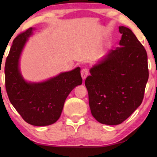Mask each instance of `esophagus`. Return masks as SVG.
<instances>
[{
	"instance_id": "esophagus-1",
	"label": "esophagus",
	"mask_w": 157,
	"mask_h": 157,
	"mask_svg": "<svg viewBox=\"0 0 157 157\" xmlns=\"http://www.w3.org/2000/svg\"><path fill=\"white\" fill-rule=\"evenodd\" d=\"M88 74H89V71H88V69H86V68H83V69L81 70V75L83 80L86 79V78L88 76Z\"/></svg>"
}]
</instances>
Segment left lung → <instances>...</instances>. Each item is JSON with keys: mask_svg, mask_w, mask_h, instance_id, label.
<instances>
[{"mask_svg": "<svg viewBox=\"0 0 157 157\" xmlns=\"http://www.w3.org/2000/svg\"><path fill=\"white\" fill-rule=\"evenodd\" d=\"M119 29L120 47L98 61L85 81L91 114L107 125L121 124L140 106L149 78L144 47L132 30Z\"/></svg>", "mask_w": 157, "mask_h": 157, "instance_id": "8db88e82", "label": "left lung"}]
</instances>
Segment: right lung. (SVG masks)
Segmentation results:
<instances>
[{"instance_id":"1","label":"right lung","mask_w":157,"mask_h":157,"mask_svg":"<svg viewBox=\"0 0 157 157\" xmlns=\"http://www.w3.org/2000/svg\"><path fill=\"white\" fill-rule=\"evenodd\" d=\"M33 30L30 28L13 40L5 64L6 89L10 103L25 121L33 126H48L59 119L71 91L82 83L81 68L61 73L43 82L25 81L19 61Z\"/></svg>"}]
</instances>
